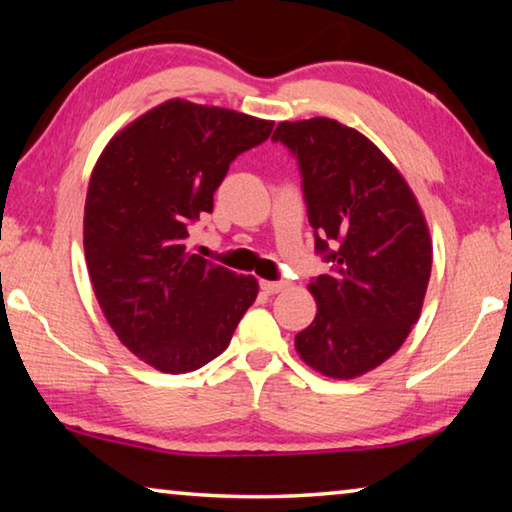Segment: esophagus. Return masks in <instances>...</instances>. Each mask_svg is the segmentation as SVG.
<instances>
[{"mask_svg": "<svg viewBox=\"0 0 512 512\" xmlns=\"http://www.w3.org/2000/svg\"><path fill=\"white\" fill-rule=\"evenodd\" d=\"M284 289H287V282H268V280L262 282V291L268 293V296H275V293H280Z\"/></svg>", "mask_w": 512, "mask_h": 512, "instance_id": "obj_1", "label": "esophagus"}]
</instances>
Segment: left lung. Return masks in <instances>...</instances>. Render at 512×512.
<instances>
[{
  "instance_id": "8db88e82",
  "label": "left lung",
  "mask_w": 512,
  "mask_h": 512,
  "mask_svg": "<svg viewBox=\"0 0 512 512\" xmlns=\"http://www.w3.org/2000/svg\"><path fill=\"white\" fill-rule=\"evenodd\" d=\"M273 140L298 158L316 250L339 266L309 282L318 311L296 352L325 377H361L418 323L433 255L427 219L400 169L357 128L280 121Z\"/></svg>"
}]
</instances>
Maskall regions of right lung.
<instances>
[{
	"label": "right lung",
	"mask_w": 512,
	"mask_h": 512,
	"mask_svg": "<svg viewBox=\"0 0 512 512\" xmlns=\"http://www.w3.org/2000/svg\"><path fill=\"white\" fill-rule=\"evenodd\" d=\"M273 131L244 112L169 99L112 135L94 164L83 248L99 307L121 345L169 375L228 348L259 284L187 246L230 162Z\"/></svg>",
	"instance_id": "obj_1"
}]
</instances>
